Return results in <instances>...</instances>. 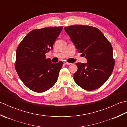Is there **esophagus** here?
Segmentation results:
<instances>
[{
    "label": "esophagus",
    "instance_id": "esophagus-1",
    "mask_svg": "<svg viewBox=\"0 0 127 127\" xmlns=\"http://www.w3.org/2000/svg\"><path fill=\"white\" fill-rule=\"evenodd\" d=\"M64 64H65V65H70V64H71V63H69V62H67L66 61H64Z\"/></svg>",
    "mask_w": 127,
    "mask_h": 127
}]
</instances>
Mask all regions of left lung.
<instances>
[{"label": "left lung", "mask_w": 127, "mask_h": 127, "mask_svg": "<svg viewBox=\"0 0 127 127\" xmlns=\"http://www.w3.org/2000/svg\"><path fill=\"white\" fill-rule=\"evenodd\" d=\"M76 49L87 60L76 63L75 82L87 91L100 87L111 75L115 66L111 44L102 32L94 27L74 25L64 28Z\"/></svg>", "instance_id": "8db88e82"}]
</instances>
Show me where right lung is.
Here are the masks:
<instances>
[{
    "label": "right lung",
    "mask_w": 127,
    "mask_h": 127,
    "mask_svg": "<svg viewBox=\"0 0 127 127\" xmlns=\"http://www.w3.org/2000/svg\"><path fill=\"white\" fill-rule=\"evenodd\" d=\"M63 27L36 29L31 31L16 50L15 67L22 82L35 92H44L55 84L63 65L46 58V53L52 49Z\"/></svg>",
    "instance_id": "right-lung-1"
}]
</instances>
